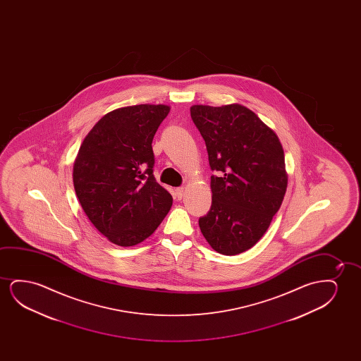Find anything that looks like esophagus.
Returning <instances> with one entry per match:
<instances>
[{"label": "esophagus", "instance_id": "obj_1", "mask_svg": "<svg viewBox=\"0 0 361 361\" xmlns=\"http://www.w3.org/2000/svg\"><path fill=\"white\" fill-rule=\"evenodd\" d=\"M183 193H185V188H178L175 190V196L178 197V200H181L183 197Z\"/></svg>", "mask_w": 361, "mask_h": 361}]
</instances>
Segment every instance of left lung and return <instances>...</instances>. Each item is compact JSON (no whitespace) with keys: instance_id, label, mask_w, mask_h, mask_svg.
Masks as SVG:
<instances>
[{"instance_id":"left-lung-1","label":"left lung","mask_w":361,"mask_h":361,"mask_svg":"<svg viewBox=\"0 0 361 361\" xmlns=\"http://www.w3.org/2000/svg\"><path fill=\"white\" fill-rule=\"evenodd\" d=\"M191 118L204 139L212 206L198 219L203 237L223 255L254 247L286 193L285 154L276 134L242 104H195Z\"/></svg>"}]
</instances>
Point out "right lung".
Here are the masks:
<instances>
[{
    "instance_id": "1",
    "label": "right lung",
    "mask_w": 361,
    "mask_h": 361,
    "mask_svg": "<svg viewBox=\"0 0 361 361\" xmlns=\"http://www.w3.org/2000/svg\"><path fill=\"white\" fill-rule=\"evenodd\" d=\"M165 104L114 109L90 130L75 159L80 204L96 229L119 247L143 242L163 222L173 197L154 178L153 138Z\"/></svg>"
}]
</instances>
